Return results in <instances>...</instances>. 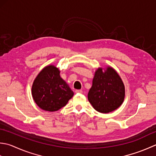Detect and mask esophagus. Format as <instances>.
Returning <instances> with one entry per match:
<instances>
[{
    "instance_id": "obj_1",
    "label": "esophagus",
    "mask_w": 156,
    "mask_h": 156,
    "mask_svg": "<svg viewBox=\"0 0 156 156\" xmlns=\"http://www.w3.org/2000/svg\"><path fill=\"white\" fill-rule=\"evenodd\" d=\"M75 93L76 94H82L83 91L81 90H75Z\"/></svg>"
}]
</instances>
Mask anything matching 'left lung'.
Instances as JSON below:
<instances>
[{
    "instance_id": "8db88e82",
    "label": "left lung",
    "mask_w": 156,
    "mask_h": 156,
    "mask_svg": "<svg viewBox=\"0 0 156 156\" xmlns=\"http://www.w3.org/2000/svg\"><path fill=\"white\" fill-rule=\"evenodd\" d=\"M125 96V85L116 70L110 66L98 68L87 95L94 108L101 113L112 112L121 106Z\"/></svg>"
}]
</instances>
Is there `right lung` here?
<instances>
[{"label": "right lung", "mask_w": 156, "mask_h": 156, "mask_svg": "<svg viewBox=\"0 0 156 156\" xmlns=\"http://www.w3.org/2000/svg\"><path fill=\"white\" fill-rule=\"evenodd\" d=\"M56 66H45L35 78L31 94L35 102L41 109L55 112L66 106L74 93L60 76Z\"/></svg>", "instance_id": "1"}]
</instances>
